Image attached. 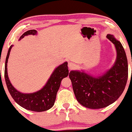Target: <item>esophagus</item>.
<instances>
[{
    "label": "esophagus",
    "mask_w": 132,
    "mask_h": 132,
    "mask_svg": "<svg viewBox=\"0 0 132 132\" xmlns=\"http://www.w3.org/2000/svg\"><path fill=\"white\" fill-rule=\"evenodd\" d=\"M75 67H76V65H75L74 63H72V62L69 63V68L70 70H73L75 69Z\"/></svg>",
    "instance_id": "1"
}]
</instances>
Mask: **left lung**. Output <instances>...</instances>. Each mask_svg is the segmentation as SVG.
Wrapping results in <instances>:
<instances>
[{
    "label": "left lung",
    "instance_id": "obj_1",
    "mask_svg": "<svg viewBox=\"0 0 132 132\" xmlns=\"http://www.w3.org/2000/svg\"><path fill=\"white\" fill-rule=\"evenodd\" d=\"M106 37L117 50V59L111 69L97 77L77 70L69 73L77 101L90 109L103 108L116 101L123 93L128 79V62L122 45L113 35H107Z\"/></svg>",
    "mask_w": 132,
    "mask_h": 132
}]
</instances>
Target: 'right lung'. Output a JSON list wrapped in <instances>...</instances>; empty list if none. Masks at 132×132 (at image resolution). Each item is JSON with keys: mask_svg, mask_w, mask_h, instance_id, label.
Returning <instances> with one entry per match:
<instances>
[{"mask_svg": "<svg viewBox=\"0 0 132 132\" xmlns=\"http://www.w3.org/2000/svg\"><path fill=\"white\" fill-rule=\"evenodd\" d=\"M37 31L35 29H31L25 32L20 37L22 39L25 36L29 35H35ZM13 45L10 46L5 59V82L9 93L14 100L21 107L32 111L42 112L48 110L53 105L56 100V96L59 87L60 86L61 81L63 78L67 77L69 75L68 63L67 62L62 63L55 69L50 77L45 86L38 90L33 93L24 94L15 89L10 82L7 75V61L9 59L10 52Z\"/></svg>", "mask_w": 132, "mask_h": 132, "instance_id": "right-lung-1", "label": "right lung"}]
</instances>
